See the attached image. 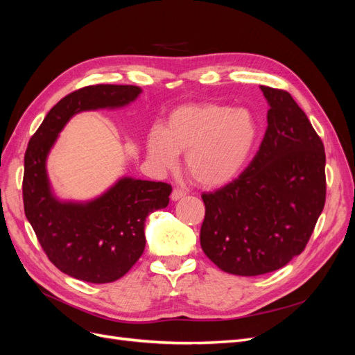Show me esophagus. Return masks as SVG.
<instances>
[{"mask_svg":"<svg viewBox=\"0 0 355 355\" xmlns=\"http://www.w3.org/2000/svg\"><path fill=\"white\" fill-rule=\"evenodd\" d=\"M187 196V192L184 191V189H179V188H175L173 191H171V196H170V198L173 200V201H178V200H180L182 197H185Z\"/></svg>","mask_w":355,"mask_h":355,"instance_id":"1","label":"esophagus"}]
</instances>
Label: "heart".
<instances>
[{
	"instance_id": "b5f03b06",
	"label": "heart",
	"mask_w": 355,
	"mask_h": 355,
	"mask_svg": "<svg viewBox=\"0 0 355 355\" xmlns=\"http://www.w3.org/2000/svg\"><path fill=\"white\" fill-rule=\"evenodd\" d=\"M257 139L250 111L218 103L185 105L170 114L166 128L154 125L146 137L149 159L175 168L180 153L191 178L202 187H222L244 168Z\"/></svg>"
}]
</instances>
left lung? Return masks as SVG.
<instances>
[{
  "label": "left lung",
  "mask_w": 355,
  "mask_h": 355,
  "mask_svg": "<svg viewBox=\"0 0 355 355\" xmlns=\"http://www.w3.org/2000/svg\"><path fill=\"white\" fill-rule=\"evenodd\" d=\"M261 90L270 110L259 151L237 179L201 196L202 252L244 277L280 270L302 253L326 201L320 136L290 93Z\"/></svg>",
  "instance_id": "1"
}]
</instances>
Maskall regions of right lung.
Segmentation results:
<instances>
[{"label": "right lung", "mask_w": 355, "mask_h": 355, "mask_svg": "<svg viewBox=\"0 0 355 355\" xmlns=\"http://www.w3.org/2000/svg\"><path fill=\"white\" fill-rule=\"evenodd\" d=\"M141 92L137 85L98 84L69 93L46 115L25 153L26 219L50 262L83 282L112 283L130 270L145 249L148 214L167 207L171 187L123 178L92 201H60L50 187L47 155L71 116L83 111L121 108Z\"/></svg>", "instance_id": "add662e5"}]
</instances>
